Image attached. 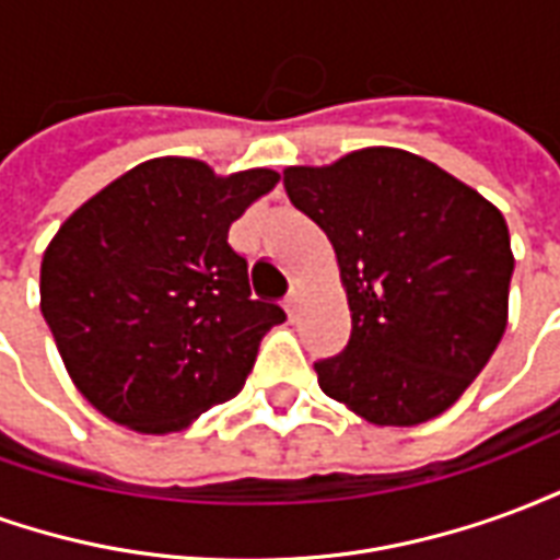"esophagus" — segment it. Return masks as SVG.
<instances>
[{"instance_id":"esophagus-1","label":"esophagus","mask_w":560,"mask_h":560,"mask_svg":"<svg viewBox=\"0 0 560 560\" xmlns=\"http://www.w3.org/2000/svg\"><path fill=\"white\" fill-rule=\"evenodd\" d=\"M296 308H300V293L291 291L288 296H284V312L293 317V315H296Z\"/></svg>"}]
</instances>
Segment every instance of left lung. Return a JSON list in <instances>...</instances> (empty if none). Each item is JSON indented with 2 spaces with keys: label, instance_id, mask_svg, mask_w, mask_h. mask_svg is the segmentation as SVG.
I'll list each match as a JSON object with an SVG mask.
<instances>
[{
  "label": "left lung",
  "instance_id": "left-lung-1",
  "mask_svg": "<svg viewBox=\"0 0 560 560\" xmlns=\"http://www.w3.org/2000/svg\"><path fill=\"white\" fill-rule=\"evenodd\" d=\"M284 188L329 236L351 305L345 351L315 363L320 389L375 425L444 413L506 329L504 215L438 164L389 147L288 167Z\"/></svg>",
  "mask_w": 560,
  "mask_h": 560
}]
</instances>
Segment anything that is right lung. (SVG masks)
I'll return each instance as SVG.
<instances>
[{"instance_id":"right-lung-1","label":"right lung","mask_w":560,"mask_h":560,"mask_svg":"<svg viewBox=\"0 0 560 560\" xmlns=\"http://www.w3.org/2000/svg\"><path fill=\"white\" fill-rule=\"evenodd\" d=\"M279 173L215 176L195 159H152L90 197L42 260V315L68 375L107 420L183 432L233 399L281 305L252 300L231 224Z\"/></svg>"}]
</instances>
